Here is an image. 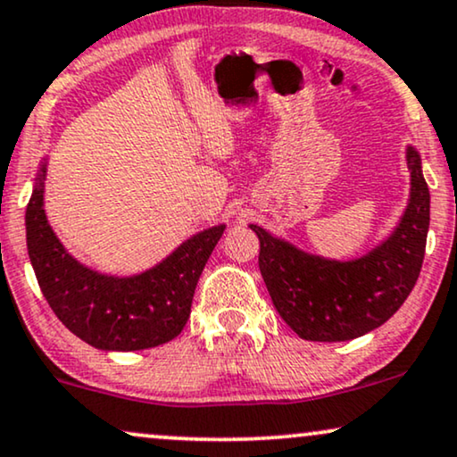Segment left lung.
<instances>
[{
    "label": "left lung",
    "mask_w": 457,
    "mask_h": 457,
    "mask_svg": "<svg viewBox=\"0 0 457 457\" xmlns=\"http://www.w3.org/2000/svg\"><path fill=\"white\" fill-rule=\"evenodd\" d=\"M410 200L397 228L355 259L313 254L251 223L261 242L259 270L276 312L305 340L343 343L385 324L403 305L422 270L430 194L422 158L405 145Z\"/></svg>",
    "instance_id": "left-lung-1"
}]
</instances>
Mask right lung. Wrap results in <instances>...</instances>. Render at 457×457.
Instances as JSON below:
<instances>
[{"label": "right lung", "instance_id": "right-lung-1", "mask_svg": "<svg viewBox=\"0 0 457 457\" xmlns=\"http://www.w3.org/2000/svg\"><path fill=\"white\" fill-rule=\"evenodd\" d=\"M47 156L35 178L24 225L29 259L56 318L102 351H142L184 330L192 296L225 223L181 242L173 253L133 276H114L81 263L66 251L46 215Z\"/></svg>", "mask_w": 457, "mask_h": 457}]
</instances>
